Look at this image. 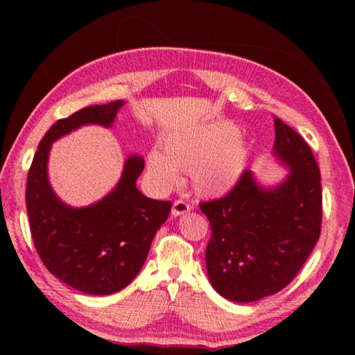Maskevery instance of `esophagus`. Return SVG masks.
<instances>
[{
  "mask_svg": "<svg viewBox=\"0 0 355 355\" xmlns=\"http://www.w3.org/2000/svg\"><path fill=\"white\" fill-rule=\"evenodd\" d=\"M189 211H191V205L188 202H184L182 199L173 202V205H172V214L173 216H182V214L189 213Z\"/></svg>",
  "mask_w": 355,
  "mask_h": 355,
  "instance_id": "1",
  "label": "esophagus"
}]
</instances>
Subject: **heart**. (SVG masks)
Here are the masks:
<instances>
[{
    "label": "heart",
    "mask_w": 355,
    "mask_h": 355,
    "mask_svg": "<svg viewBox=\"0 0 355 355\" xmlns=\"http://www.w3.org/2000/svg\"><path fill=\"white\" fill-rule=\"evenodd\" d=\"M236 136L235 125L227 122L172 133L163 142L164 153H148L150 175L169 189L178 183V169L189 171L197 192L225 194L241 178L249 161L248 144Z\"/></svg>",
    "instance_id": "b5f03b06"
}]
</instances>
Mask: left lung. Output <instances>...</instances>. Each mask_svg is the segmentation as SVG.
<instances>
[{
  "instance_id": "1",
  "label": "left lung",
  "mask_w": 355,
  "mask_h": 355,
  "mask_svg": "<svg viewBox=\"0 0 355 355\" xmlns=\"http://www.w3.org/2000/svg\"><path fill=\"white\" fill-rule=\"evenodd\" d=\"M274 155L290 173L263 188L244 171L220 199L202 202L211 238L205 250L209 282L222 297L254 302L290 284L321 235V173L302 136L274 117Z\"/></svg>"
}]
</instances>
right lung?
Listing matches in <instances>:
<instances>
[{"label":"right lung","mask_w":355,"mask_h":355,"mask_svg":"<svg viewBox=\"0 0 355 355\" xmlns=\"http://www.w3.org/2000/svg\"><path fill=\"white\" fill-rule=\"evenodd\" d=\"M122 106L116 100L58 120L40 141L26 180L29 227L40 260L64 284L94 296L123 290L139 274L172 202L148 199L137 189L144 159L131 155L110 194L89 207L71 208L48 182V155L53 142L83 125L111 127Z\"/></svg>","instance_id":"obj_1"}]
</instances>
